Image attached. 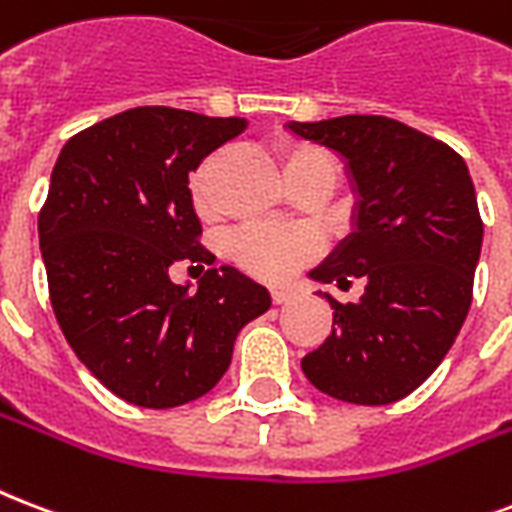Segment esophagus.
Wrapping results in <instances>:
<instances>
[{"label":"esophagus","instance_id":"34e87169","mask_svg":"<svg viewBox=\"0 0 512 512\" xmlns=\"http://www.w3.org/2000/svg\"><path fill=\"white\" fill-rule=\"evenodd\" d=\"M271 298L276 306H282V303H290V300L295 298V292L284 290V287H276V290H271Z\"/></svg>","mask_w":512,"mask_h":512}]
</instances>
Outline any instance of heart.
<instances>
[{"mask_svg": "<svg viewBox=\"0 0 512 512\" xmlns=\"http://www.w3.org/2000/svg\"><path fill=\"white\" fill-rule=\"evenodd\" d=\"M276 152H279L287 185H292V182H325L333 190L335 171L338 169H335L330 152L317 147V144L292 142V139H284ZM212 169L214 161H206L201 169L195 171L193 182H190L193 204L204 217L214 214V209H217L212 198V187H209ZM230 257L257 279L279 282L306 260L308 241L300 233H290V230L244 228L230 239Z\"/></svg>", "mask_w": 512, "mask_h": 512, "instance_id": "heart-1", "label": "heart"}]
</instances>
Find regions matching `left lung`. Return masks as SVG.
I'll list each match as a JSON object with an SVG mask.
<instances>
[{
	"label": "left lung",
	"mask_w": 512,
	"mask_h": 512,
	"mask_svg": "<svg viewBox=\"0 0 512 512\" xmlns=\"http://www.w3.org/2000/svg\"><path fill=\"white\" fill-rule=\"evenodd\" d=\"M287 131L341 155L354 195L351 233L308 279L365 287L351 303L317 290L335 327L300 368L343 403H397L432 376L470 311L483 222L467 163L381 115L287 123Z\"/></svg>",
	"instance_id": "8db88e82"
}]
</instances>
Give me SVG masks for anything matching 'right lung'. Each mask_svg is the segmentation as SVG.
I'll list each match as a JSON object with an SVG mask.
<instances>
[{
    "instance_id": "right-lung-1",
    "label": "right lung",
    "mask_w": 512,
    "mask_h": 512,
    "mask_svg": "<svg viewBox=\"0 0 512 512\" xmlns=\"http://www.w3.org/2000/svg\"><path fill=\"white\" fill-rule=\"evenodd\" d=\"M244 117L136 107L72 136L50 174L39 249L50 303L77 360L139 408H177L217 386L241 327L271 292L233 265L174 284V263H212L198 244L190 174L236 139Z\"/></svg>"
}]
</instances>
